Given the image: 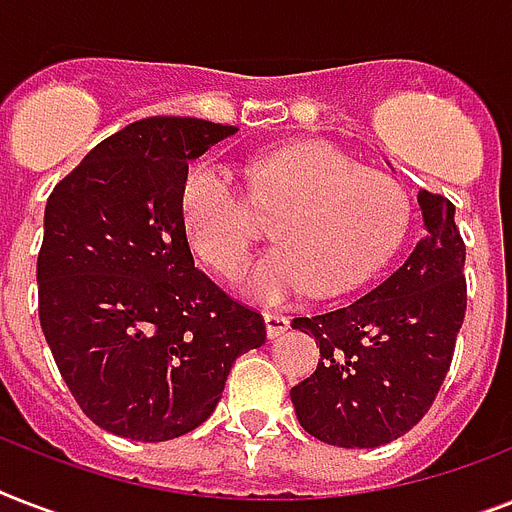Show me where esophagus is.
<instances>
[{
	"mask_svg": "<svg viewBox=\"0 0 512 512\" xmlns=\"http://www.w3.org/2000/svg\"><path fill=\"white\" fill-rule=\"evenodd\" d=\"M263 321H265V335L271 337V340L281 337L289 329V319L287 316H281V313H263Z\"/></svg>",
	"mask_w": 512,
	"mask_h": 512,
	"instance_id": "34e87169",
	"label": "esophagus"
}]
</instances>
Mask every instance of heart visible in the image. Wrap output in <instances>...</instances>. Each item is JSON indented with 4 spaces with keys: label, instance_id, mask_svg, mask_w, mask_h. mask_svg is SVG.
<instances>
[{
    "label": "heart",
    "instance_id": "heart-1",
    "mask_svg": "<svg viewBox=\"0 0 512 512\" xmlns=\"http://www.w3.org/2000/svg\"><path fill=\"white\" fill-rule=\"evenodd\" d=\"M257 209L279 212L273 247L252 263L239 287L255 303L279 305L316 289L345 295L369 281L404 239L409 201L390 177L361 172L327 143H295L247 164ZM188 244L215 273H241L252 247V215L233 177L204 164L185 180Z\"/></svg>",
    "mask_w": 512,
    "mask_h": 512
}]
</instances>
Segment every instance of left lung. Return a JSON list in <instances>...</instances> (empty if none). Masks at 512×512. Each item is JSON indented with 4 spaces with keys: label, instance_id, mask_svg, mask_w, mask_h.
<instances>
[{
    "label": "left lung",
    "instance_id": "obj_1",
    "mask_svg": "<svg viewBox=\"0 0 512 512\" xmlns=\"http://www.w3.org/2000/svg\"><path fill=\"white\" fill-rule=\"evenodd\" d=\"M422 236L404 265L356 303L295 319L316 337V372L289 390L300 425L342 449H374L412 430L433 404L465 319V244L454 204L420 191Z\"/></svg>",
    "mask_w": 512,
    "mask_h": 512
}]
</instances>
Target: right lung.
<instances>
[{"label": "right lung", "instance_id": "add662e5", "mask_svg": "<svg viewBox=\"0 0 512 512\" xmlns=\"http://www.w3.org/2000/svg\"><path fill=\"white\" fill-rule=\"evenodd\" d=\"M236 127L191 116L127 124L63 177L44 207L39 321L71 396L130 441H170L215 412L263 316L193 265L188 162Z\"/></svg>", "mask_w": 512, "mask_h": 512}]
</instances>
